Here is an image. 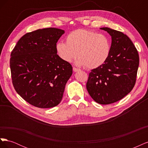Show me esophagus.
<instances>
[{"instance_id": "obj_1", "label": "esophagus", "mask_w": 148, "mask_h": 148, "mask_svg": "<svg viewBox=\"0 0 148 148\" xmlns=\"http://www.w3.org/2000/svg\"><path fill=\"white\" fill-rule=\"evenodd\" d=\"M73 70L75 71V72H77V71H79L80 70H79V69H77V68H75V67H73Z\"/></svg>"}]
</instances>
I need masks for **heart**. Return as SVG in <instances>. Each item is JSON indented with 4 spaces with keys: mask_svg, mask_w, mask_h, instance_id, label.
Returning a JSON list of instances; mask_svg holds the SVG:
<instances>
[{
    "mask_svg": "<svg viewBox=\"0 0 148 148\" xmlns=\"http://www.w3.org/2000/svg\"><path fill=\"white\" fill-rule=\"evenodd\" d=\"M66 40V42H58L56 46L57 54L65 62L77 56L78 65L92 69L104 64L110 56L111 43L106 34L79 29L71 32Z\"/></svg>",
    "mask_w": 148,
    "mask_h": 148,
    "instance_id": "b5f03b06",
    "label": "heart"
}]
</instances>
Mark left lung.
<instances>
[{
	"label": "left lung",
	"mask_w": 148,
	"mask_h": 148,
	"mask_svg": "<svg viewBox=\"0 0 148 148\" xmlns=\"http://www.w3.org/2000/svg\"><path fill=\"white\" fill-rule=\"evenodd\" d=\"M100 29L111 36V51L105 63L89 73L86 89L95 101L106 105L122 99L132 90L139 55L126 34L107 27Z\"/></svg>",
	"instance_id": "left-lung-1"
}]
</instances>
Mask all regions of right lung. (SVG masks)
I'll return each mask as SVG.
<instances>
[{
    "label": "right lung",
    "mask_w": 148,
    "mask_h": 148,
    "mask_svg": "<svg viewBox=\"0 0 148 148\" xmlns=\"http://www.w3.org/2000/svg\"><path fill=\"white\" fill-rule=\"evenodd\" d=\"M65 31L56 28L28 33L11 53L10 66L15 91L29 104L46 109L61 102L72 66L57 54L58 40Z\"/></svg>",
    "instance_id": "1"
}]
</instances>
